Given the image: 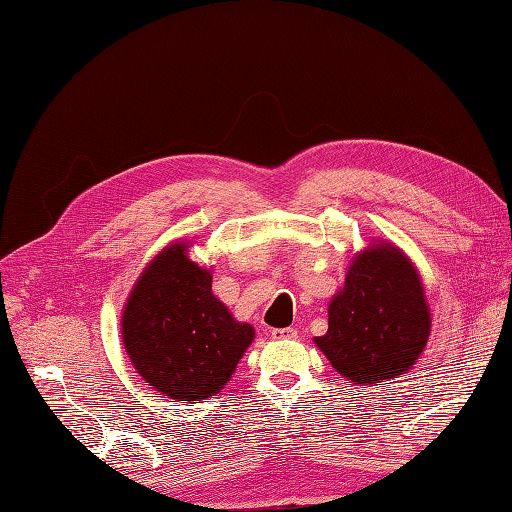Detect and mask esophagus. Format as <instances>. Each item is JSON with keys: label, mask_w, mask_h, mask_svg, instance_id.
Segmentation results:
<instances>
[{"label": "esophagus", "mask_w": 512, "mask_h": 512, "mask_svg": "<svg viewBox=\"0 0 512 512\" xmlns=\"http://www.w3.org/2000/svg\"><path fill=\"white\" fill-rule=\"evenodd\" d=\"M271 337L273 339H297V329H292V327H288V329H273Z\"/></svg>", "instance_id": "1"}]
</instances>
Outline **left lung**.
<instances>
[{"label":"left lung","mask_w":512,"mask_h":512,"mask_svg":"<svg viewBox=\"0 0 512 512\" xmlns=\"http://www.w3.org/2000/svg\"><path fill=\"white\" fill-rule=\"evenodd\" d=\"M431 314L421 275L391 243H371L348 267L329 303V331L316 346L359 386L406 374L425 350Z\"/></svg>","instance_id":"obj_1"}]
</instances>
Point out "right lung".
Wrapping results in <instances>:
<instances>
[{
    "mask_svg": "<svg viewBox=\"0 0 512 512\" xmlns=\"http://www.w3.org/2000/svg\"><path fill=\"white\" fill-rule=\"evenodd\" d=\"M130 361L151 389L198 404L224 389L254 327L237 322L211 290V271L170 243L134 284L121 316Z\"/></svg>",
    "mask_w": 512,
    "mask_h": 512,
    "instance_id": "right-lung-1",
    "label": "right lung"
}]
</instances>
